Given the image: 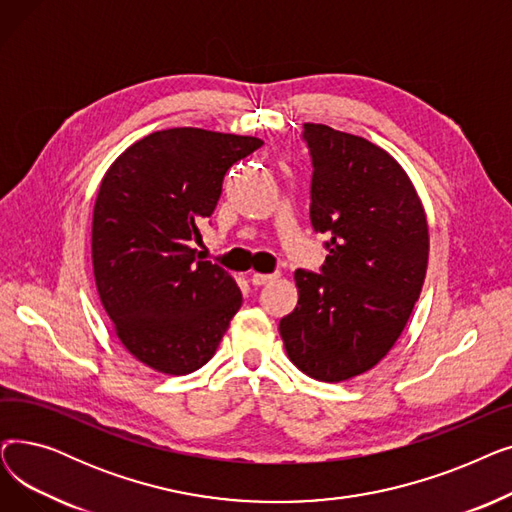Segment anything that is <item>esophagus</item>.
Segmentation results:
<instances>
[{
    "instance_id": "obj_1",
    "label": "esophagus",
    "mask_w": 512,
    "mask_h": 512,
    "mask_svg": "<svg viewBox=\"0 0 512 512\" xmlns=\"http://www.w3.org/2000/svg\"><path fill=\"white\" fill-rule=\"evenodd\" d=\"M278 278V274H251V284L253 286H263V284H270Z\"/></svg>"
}]
</instances>
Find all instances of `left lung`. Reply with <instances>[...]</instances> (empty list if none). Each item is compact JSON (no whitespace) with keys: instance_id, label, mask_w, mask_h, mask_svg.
Returning a JSON list of instances; mask_svg holds the SVG:
<instances>
[{"instance_id":"1","label":"left lung","mask_w":512,"mask_h":512,"mask_svg":"<svg viewBox=\"0 0 512 512\" xmlns=\"http://www.w3.org/2000/svg\"><path fill=\"white\" fill-rule=\"evenodd\" d=\"M311 224L326 234L321 274L297 270L299 303L280 319L288 359L309 378L344 382L378 365L405 330L427 272L423 203L382 147L303 124Z\"/></svg>"}]
</instances>
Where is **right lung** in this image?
Segmentation results:
<instances>
[{"label": "right lung", "mask_w": 512, "mask_h": 512, "mask_svg": "<svg viewBox=\"0 0 512 512\" xmlns=\"http://www.w3.org/2000/svg\"><path fill=\"white\" fill-rule=\"evenodd\" d=\"M261 145L191 126L157 130L101 180L91 236L99 299L126 351L159 373L203 367L242 305L234 278L191 245L226 172Z\"/></svg>", "instance_id": "right-lung-1"}]
</instances>
